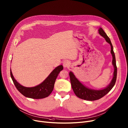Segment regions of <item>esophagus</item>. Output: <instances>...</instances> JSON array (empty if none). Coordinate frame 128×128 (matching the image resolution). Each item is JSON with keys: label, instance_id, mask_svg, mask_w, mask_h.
I'll return each instance as SVG.
<instances>
[{"label": "esophagus", "instance_id": "34e87169", "mask_svg": "<svg viewBox=\"0 0 128 128\" xmlns=\"http://www.w3.org/2000/svg\"><path fill=\"white\" fill-rule=\"evenodd\" d=\"M70 62H69L68 60H64V61H63V66H64V67H65V68H66V67H68V66L70 65Z\"/></svg>", "mask_w": 128, "mask_h": 128}]
</instances>
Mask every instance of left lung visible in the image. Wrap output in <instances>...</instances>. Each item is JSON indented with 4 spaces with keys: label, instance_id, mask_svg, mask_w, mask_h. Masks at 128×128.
I'll use <instances>...</instances> for the list:
<instances>
[{
    "label": "left lung",
    "instance_id": "obj_1",
    "mask_svg": "<svg viewBox=\"0 0 128 128\" xmlns=\"http://www.w3.org/2000/svg\"><path fill=\"white\" fill-rule=\"evenodd\" d=\"M98 32L99 34L104 38L107 42H108L111 46L110 52L112 56V64L114 68V71L113 74V78L110 84H109L106 87L100 89V90H94L88 88L83 84L75 76L74 73L72 71H70L69 76L70 78V82L71 84L72 88L74 90V92L76 95L84 100L88 101H94L98 100L105 95H106L109 91H110L115 84L116 76H117V67L116 65V60L115 54L114 52V48L111 42L110 38H108L106 33L101 27L98 29Z\"/></svg>",
    "mask_w": 128,
    "mask_h": 128
}]
</instances>
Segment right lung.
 Segmentation results:
<instances>
[{"label": "right lung", "mask_w": 128, "mask_h": 128, "mask_svg": "<svg viewBox=\"0 0 128 128\" xmlns=\"http://www.w3.org/2000/svg\"><path fill=\"white\" fill-rule=\"evenodd\" d=\"M63 69L62 65L57 66L41 84L33 87H26L20 84L14 78L11 69L10 76L16 88L23 95L32 99H42L48 97L52 92L56 80Z\"/></svg>", "instance_id": "right-lung-1"}]
</instances>
